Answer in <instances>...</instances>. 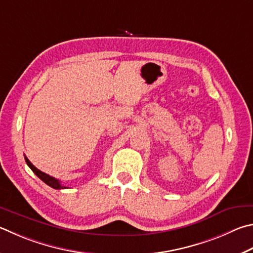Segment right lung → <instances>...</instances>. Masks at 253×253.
<instances>
[{
    "instance_id": "right-lung-1",
    "label": "right lung",
    "mask_w": 253,
    "mask_h": 253,
    "mask_svg": "<svg viewBox=\"0 0 253 253\" xmlns=\"http://www.w3.org/2000/svg\"><path fill=\"white\" fill-rule=\"evenodd\" d=\"M24 158H25V162H26V164H27V166H29V167L32 169V171H33V172L36 174V176H38V177L41 179V180L46 183V185H48L49 187L54 188V189H66L67 187L61 185V182H59V180H57V179H55V178L52 177V176H48L47 173L41 171L40 169L36 168V167L34 166V165L32 164L29 159H27L26 156H24Z\"/></svg>"
}]
</instances>
